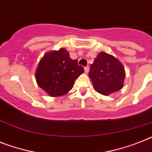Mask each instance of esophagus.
I'll use <instances>...</instances> for the list:
<instances>
[{
	"mask_svg": "<svg viewBox=\"0 0 152 152\" xmlns=\"http://www.w3.org/2000/svg\"><path fill=\"white\" fill-rule=\"evenodd\" d=\"M84 70H85V72H86V73H88V72H89V70H90V67H89V66H86V67L84 68Z\"/></svg>",
	"mask_w": 152,
	"mask_h": 152,
	"instance_id": "1",
	"label": "esophagus"
}]
</instances>
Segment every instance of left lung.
Returning a JSON list of instances; mask_svg holds the SVG:
<instances>
[{
	"instance_id": "8db88e82",
	"label": "left lung",
	"mask_w": 152,
	"mask_h": 152,
	"mask_svg": "<svg viewBox=\"0 0 152 152\" xmlns=\"http://www.w3.org/2000/svg\"><path fill=\"white\" fill-rule=\"evenodd\" d=\"M89 76L96 91L109 95L123 87L125 72L123 65L115 57L100 52L90 66Z\"/></svg>"
}]
</instances>
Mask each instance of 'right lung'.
Segmentation results:
<instances>
[{
    "label": "right lung",
    "instance_id": "right-lung-1",
    "mask_svg": "<svg viewBox=\"0 0 152 152\" xmlns=\"http://www.w3.org/2000/svg\"><path fill=\"white\" fill-rule=\"evenodd\" d=\"M84 72L78 60L71 59L69 52L61 48L45 55L39 62L35 73L37 83L52 96L67 94L75 80Z\"/></svg>",
    "mask_w": 152,
    "mask_h": 152
}]
</instances>
